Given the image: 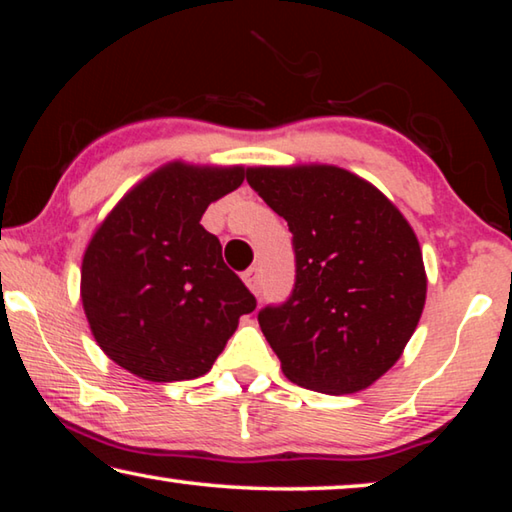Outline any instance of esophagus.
<instances>
[{"instance_id":"1","label":"esophagus","mask_w":512,"mask_h":512,"mask_svg":"<svg viewBox=\"0 0 512 512\" xmlns=\"http://www.w3.org/2000/svg\"><path fill=\"white\" fill-rule=\"evenodd\" d=\"M244 277V284L246 287L255 293V296H259V268L257 266H250L248 271L241 275Z\"/></svg>"}]
</instances>
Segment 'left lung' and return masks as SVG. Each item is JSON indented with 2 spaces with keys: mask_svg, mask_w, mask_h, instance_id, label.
Returning <instances> with one entry per match:
<instances>
[{
  "mask_svg": "<svg viewBox=\"0 0 512 512\" xmlns=\"http://www.w3.org/2000/svg\"><path fill=\"white\" fill-rule=\"evenodd\" d=\"M246 180L293 235L291 296L257 316L282 372L329 395L375 384L402 357L427 298L409 221L375 185L334 164L248 167Z\"/></svg>",
  "mask_w": 512,
  "mask_h": 512,
  "instance_id": "left-lung-1",
  "label": "left lung"
}]
</instances>
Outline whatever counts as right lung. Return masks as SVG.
I'll list each match as a JSON object with an SVG mask.
<instances>
[{
  "instance_id": "right-lung-1",
  "label": "right lung",
  "mask_w": 512,
  "mask_h": 512,
  "mask_svg": "<svg viewBox=\"0 0 512 512\" xmlns=\"http://www.w3.org/2000/svg\"><path fill=\"white\" fill-rule=\"evenodd\" d=\"M246 169L173 160L149 173L94 230L81 302L106 357L146 381L205 375L257 307L201 225L207 205L235 192Z\"/></svg>"
}]
</instances>
